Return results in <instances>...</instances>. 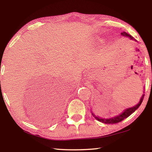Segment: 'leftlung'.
<instances>
[{
	"label": "left lung",
	"mask_w": 152,
	"mask_h": 152,
	"mask_svg": "<svg viewBox=\"0 0 152 152\" xmlns=\"http://www.w3.org/2000/svg\"><path fill=\"white\" fill-rule=\"evenodd\" d=\"M121 35H123V36L129 37V38H130L131 39L133 40V37L131 36V35L129 34L128 33H125V32H123V33H121ZM144 97V95H143L142 96L141 99H140V101L139 103H138V104L133 106V107H132V108L126 109L122 113V114H121L120 115H119L115 116V117H114V118H109V119H102V118H100L99 117H96V116H95L93 114H92V115L94 116L95 118L96 119V120H98V121H101L102 123H104V124H117V123H119V122L123 121L124 119L128 118L129 116L131 114H133V113L140 106V104H142V102Z\"/></svg>",
	"instance_id": "8db88e82"
}]
</instances>
